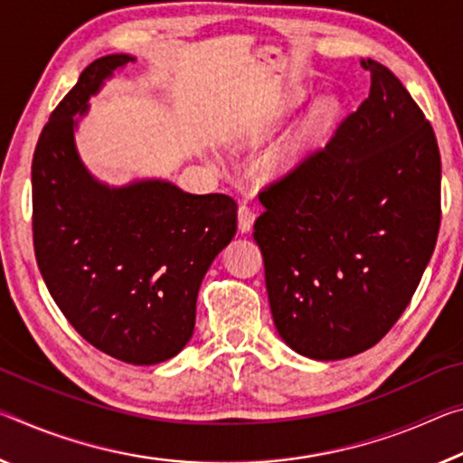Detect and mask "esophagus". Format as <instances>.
Masks as SVG:
<instances>
[{
    "mask_svg": "<svg viewBox=\"0 0 463 463\" xmlns=\"http://www.w3.org/2000/svg\"><path fill=\"white\" fill-rule=\"evenodd\" d=\"M239 231L241 232H249L253 229V222H255V210L251 205H241L239 208Z\"/></svg>",
    "mask_w": 463,
    "mask_h": 463,
    "instance_id": "34e87169",
    "label": "esophagus"
}]
</instances>
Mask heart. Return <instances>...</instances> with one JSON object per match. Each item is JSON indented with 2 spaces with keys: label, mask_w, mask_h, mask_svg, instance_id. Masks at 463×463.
<instances>
[{
  "label": "heart",
  "mask_w": 463,
  "mask_h": 463,
  "mask_svg": "<svg viewBox=\"0 0 463 463\" xmlns=\"http://www.w3.org/2000/svg\"><path fill=\"white\" fill-rule=\"evenodd\" d=\"M307 97H309V90H307V88H295V90H290L280 102V113L288 115L292 111H297V109L307 100ZM340 111L342 105L334 94H327V97L315 100L309 113L305 115L303 121H300L298 129L292 134L288 142L271 156V171L276 175H282L288 173L290 168H295L300 160H303L311 150L317 148L321 139L332 131L337 117H340Z\"/></svg>",
  "instance_id": "heart-1"
}]
</instances>
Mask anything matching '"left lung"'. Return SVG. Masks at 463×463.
<instances>
[{"instance_id":"left-lung-1","label":"left lung","mask_w":463,"mask_h":463,"mask_svg":"<svg viewBox=\"0 0 463 463\" xmlns=\"http://www.w3.org/2000/svg\"><path fill=\"white\" fill-rule=\"evenodd\" d=\"M371 92L324 150L260 194L253 239L278 334L313 361L361 354L406 309L441 224L435 131L373 60Z\"/></svg>"}]
</instances>
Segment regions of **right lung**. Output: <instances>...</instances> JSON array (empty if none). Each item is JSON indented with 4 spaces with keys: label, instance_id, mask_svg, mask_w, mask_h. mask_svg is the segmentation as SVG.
Here are the masks:
<instances>
[{
    "label": "right lung",
    "instance_id": "obj_1",
    "mask_svg": "<svg viewBox=\"0 0 463 463\" xmlns=\"http://www.w3.org/2000/svg\"><path fill=\"white\" fill-rule=\"evenodd\" d=\"M117 53L80 73L33 158L34 255L73 329L117 361L158 364L192 340L205 271L237 232V203L165 179L109 185L76 148L80 118L105 80L134 63Z\"/></svg>",
    "mask_w": 463,
    "mask_h": 463
}]
</instances>
